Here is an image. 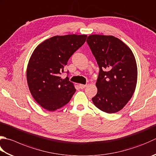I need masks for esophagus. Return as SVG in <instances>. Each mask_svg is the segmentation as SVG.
I'll return each mask as SVG.
<instances>
[{"instance_id":"34e87169","label":"esophagus","mask_w":156,"mask_h":156,"mask_svg":"<svg viewBox=\"0 0 156 156\" xmlns=\"http://www.w3.org/2000/svg\"><path fill=\"white\" fill-rule=\"evenodd\" d=\"M86 87H87V84H79V87H80L81 89H83V88H84Z\"/></svg>"}]
</instances>
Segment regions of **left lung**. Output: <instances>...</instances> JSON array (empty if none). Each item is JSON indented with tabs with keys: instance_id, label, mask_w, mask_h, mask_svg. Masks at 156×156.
Segmentation results:
<instances>
[{
	"instance_id": "8db88e82",
	"label": "left lung",
	"mask_w": 156,
	"mask_h": 156,
	"mask_svg": "<svg viewBox=\"0 0 156 156\" xmlns=\"http://www.w3.org/2000/svg\"><path fill=\"white\" fill-rule=\"evenodd\" d=\"M99 68L97 93L92 101L108 114L121 110L131 99L137 81V67L130 48L113 36L93 34L87 40Z\"/></svg>"
}]
</instances>
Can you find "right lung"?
Instances as JSON below:
<instances>
[{
	"mask_svg": "<svg viewBox=\"0 0 156 156\" xmlns=\"http://www.w3.org/2000/svg\"><path fill=\"white\" fill-rule=\"evenodd\" d=\"M87 37L76 34L55 36L46 40L34 51L27 68V84L34 99L47 110L62 108L76 92L68 76L62 79L60 75Z\"/></svg>",
	"mask_w": 156,
	"mask_h": 156,
	"instance_id": "right-lung-1",
	"label": "right lung"
}]
</instances>
